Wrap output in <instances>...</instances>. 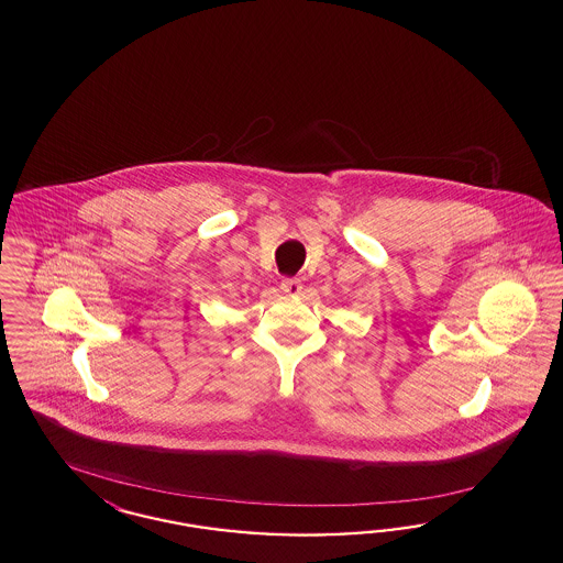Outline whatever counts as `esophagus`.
Returning a JSON list of instances; mask_svg holds the SVG:
<instances>
[{
	"mask_svg": "<svg viewBox=\"0 0 563 563\" xmlns=\"http://www.w3.org/2000/svg\"><path fill=\"white\" fill-rule=\"evenodd\" d=\"M280 289H283V292H287V295L295 297V295H299V292H301L303 285H301V280H299V278H285V280L280 283Z\"/></svg>",
	"mask_w": 563,
	"mask_h": 563,
	"instance_id": "obj_1",
	"label": "esophagus"
}]
</instances>
